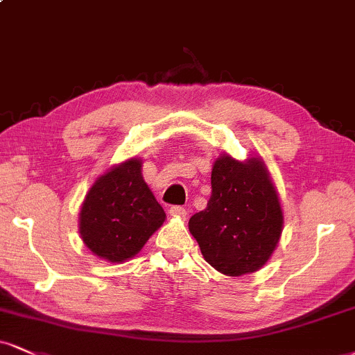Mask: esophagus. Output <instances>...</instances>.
I'll list each match as a JSON object with an SVG mask.
<instances>
[{"label":"esophagus","mask_w":355,"mask_h":355,"mask_svg":"<svg viewBox=\"0 0 355 355\" xmlns=\"http://www.w3.org/2000/svg\"><path fill=\"white\" fill-rule=\"evenodd\" d=\"M168 213L172 216H180V218H185L187 216V210L183 207H170Z\"/></svg>","instance_id":"1"}]
</instances>
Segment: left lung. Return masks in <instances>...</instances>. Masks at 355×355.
Returning a JSON list of instances; mask_svg holds the SVG:
<instances>
[{
	"instance_id": "left-lung-1",
	"label": "left lung",
	"mask_w": 355,
	"mask_h": 355,
	"mask_svg": "<svg viewBox=\"0 0 355 355\" xmlns=\"http://www.w3.org/2000/svg\"><path fill=\"white\" fill-rule=\"evenodd\" d=\"M203 258L216 271L241 276L270 259L283 232V211L266 166L220 157L213 165L211 196L189 221Z\"/></svg>"
}]
</instances>
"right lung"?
Segmentation results:
<instances>
[{"instance_id":"right-lung-1","label":"right lung","mask_w":355,"mask_h":355,"mask_svg":"<svg viewBox=\"0 0 355 355\" xmlns=\"http://www.w3.org/2000/svg\"><path fill=\"white\" fill-rule=\"evenodd\" d=\"M132 159L92 185L80 208V236L94 254L119 263L139 253L165 220V211Z\"/></svg>"}]
</instances>
